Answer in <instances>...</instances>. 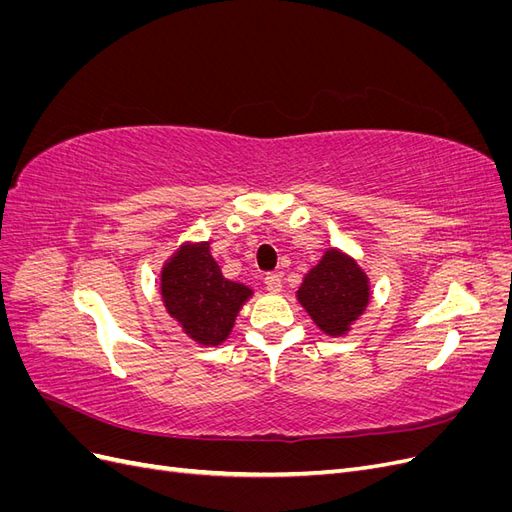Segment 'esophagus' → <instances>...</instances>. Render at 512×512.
Segmentation results:
<instances>
[{
	"label": "esophagus",
	"instance_id": "34e87169",
	"mask_svg": "<svg viewBox=\"0 0 512 512\" xmlns=\"http://www.w3.org/2000/svg\"><path fill=\"white\" fill-rule=\"evenodd\" d=\"M265 288H267L269 292H280V290H282V275L267 273V275H265Z\"/></svg>",
	"mask_w": 512,
	"mask_h": 512
}]
</instances>
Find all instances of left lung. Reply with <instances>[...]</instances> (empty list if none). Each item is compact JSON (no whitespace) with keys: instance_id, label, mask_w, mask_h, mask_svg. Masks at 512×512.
Here are the masks:
<instances>
[{"instance_id":"1","label":"left lung","mask_w":512,"mask_h":512,"mask_svg":"<svg viewBox=\"0 0 512 512\" xmlns=\"http://www.w3.org/2000/svg\"><path fill=\"white\" fill-rule=\"evenodd\" d=\"M297 297L324 333L344 335L363 314L369 301V284L352 258L329 250L305 275Z\"/></svg>"}]
</instances>
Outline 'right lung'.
I'll list each match as a JSON object with an SVG mask.
<instances>
[{
	"mask_svg": "<svg viewBox=\"0 0 512 512\" xmlns=\"http://www.w3.org/2000/svg\"><path fill=\"white\" fill-rule=\"evenodd\" d=\"M252 290L226 280L209 243L185 245L162 271V299L183 331L198 344L218 346Z\"/></svg>",
	"mask_w": 512,
	"mask_h": 512,
	"instance_id": "right-lung-1",
	"label": "right lung"
}]
</instances>
